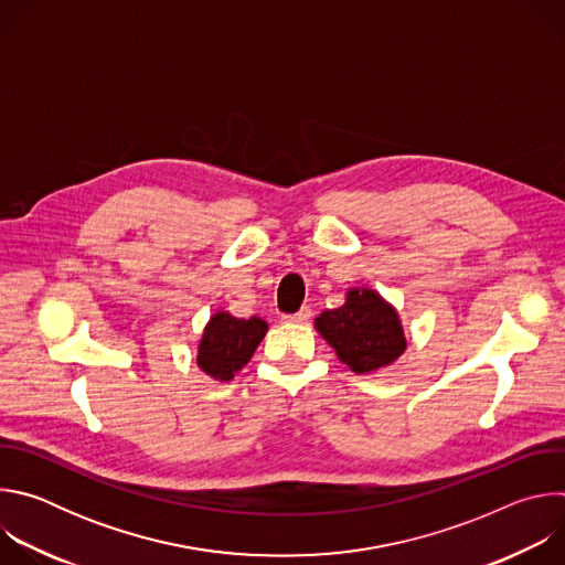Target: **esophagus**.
<instances>
[{
	"instance_id": "obj_1",
	"label": "esophagus",
	"mask_w": 565,
	"mask_h": 565,
	"mask_svg": "<svg viewBox=\"0 0 565 565\" xmlns=\"http://www.w3.org/2000/svg\"><path fill=\"white\" fill-rule=\"evenodd\" d=\"M284 319H286V321H295V324H303V321L310 319V308L303 306L301 310H297V312H292V315H284Z\"/></svg>"
}]
</instances>
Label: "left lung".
<instances>
[{
  "instance_id": "left-lung-1",
  "label": "left lung",
  "mask_w": 565,
  "mask_h": 565,
  "mask_svg": "<svg viewBox=\"0 0 565 565\" xmlns=\"http://www.w3.org/2000/svg\"><path fill=\"white\" fill-rule=\"evenodd\" d=\"M315 327L355 373L391 364L407 347L397 312L373 290H349L347 303L324 310Z\"/></svg>"
}]
</instances>
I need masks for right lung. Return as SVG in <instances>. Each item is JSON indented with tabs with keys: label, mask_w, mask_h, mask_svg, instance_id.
I'll return each mask as SVG.
<instances>
[{
	"label": "right lung",
	"mask_w": 565,
	"mask_h": 565,
	"mask_svg": "<svg viewBox=\"0 0 565 565\" xmlns=\"http://www.w3.org/2000/svg\"><path fill=\"white\" fill-rule=\"evenodd\" d=\"M266 331L268 324L259 317L238 319L216 312L199 344V366L216 380H230L241 366L248 364Z\"/></svg>",
	"instance_id": "right-lung-1"
}]
</instances>
